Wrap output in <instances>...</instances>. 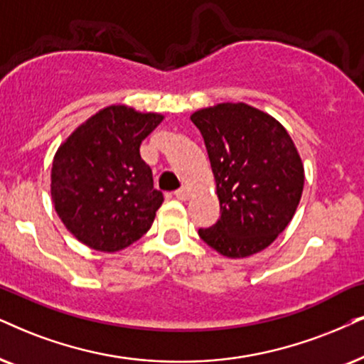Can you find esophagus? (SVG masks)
Instances as JSON below:
<instances>
[{
  "label": "esophagus",
  "instance_id": "34e87169",
  "mask_svg": "<svg viewBox=\"0 0 364 364\" xmlns=\"http://www.w3.org/2000/svg\"><path fill=\"white\" fill-rule=\"evenodd\" d=\"M174 196L178 198V200H181V201H186L188 198H190V190H188L186 186H183V188H179V190H176L173 193Z\"/></svg>",
  "mask_w": 364,
  "mask_h": 364
}]
</instances>
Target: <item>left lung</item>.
<instances>
[{
    "label": "left lung",
    "instance_id": "8db88e82",
    "mask_svg": "<svg viewBox=\"0 0 364 364\" xmlns=\"http://www.w3.org/2000/svg\"><path fill=\"white\" fill-rule=\"evenodd\" d=\"M191 121L203 136L220 200V218L198 235L225 257L264 250L291 223L304 166L284 126L243 102L201 109Z\"/></svg>",
    "mask_w": 364,
    "mask_h": 364
}]
</instances>
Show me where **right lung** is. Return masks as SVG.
<instances>
[{
    "label": "right lung",
    "instance_id": "1",
    "mask_svg": "<svg viewBox=\"0 0 364 364\" xmlns=\"http://www.w3.org/2000/svg\"><path fill=\"white\" fill-rule=\"evenodd\" d=\"M163 116L127 105L99 110L60 146L52 166V201L77 240L117 252L144 235L163 203L141 142Z\"/></svg>",
    "mask_w": 364,
    "mask_h": 364
}]
</instances>
